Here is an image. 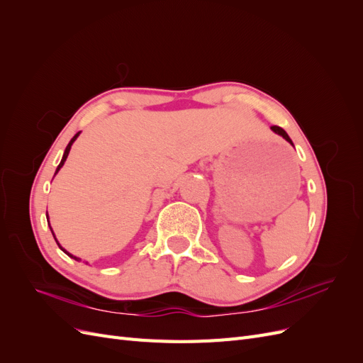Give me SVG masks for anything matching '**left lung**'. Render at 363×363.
<instances>
[{"instance_id": "obj_1", "label": "left lung", "mask_w": 363, "mask_h": 363, "mask_svg": "<svg viewBox=\"0 0 363 363\" xmlns=\"http://www.w3.org/2000/svg\"><path fill=\"white\" fill-rule=\"evenodd\" d=\"M271 130H272V131H276V133H277V135H280V136H281L283 139H286V140L289 142V144H292V140H291V138L288 136V133H286V131H284V130H283L281 127H279V125H272V127H271Z\"/></svg>"}]
</instances>
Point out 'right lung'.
<instances>
[{
    "label": "right lung",
    "instance_id": "1",
    "mask_svg": "<svg viewBox=\"0 0 363 363\" xmlns=\"http://www.w3.org/2000/svg\"><path fill=\"white\" fill-rule=\"evenodd\" d=\"M79 135H80V133H77V135H75V136H74V138H72V139H71V140H69V144H68V147H67V150H65V152H63V157H62V162H60V163H59V167H57V169H56V174H57V172H59V169H60V168H62V167H63V163H65V160H67V157H68V155H69V150H71V145H72V144H74V140H75V139H77V136H79ZM50 228H51V227H50ZM51 233H52V230H51ZM52 236H54V233H52ZM54 239H56V238H54ZM56 242H57V240H56ZM57 245H59V248H60V250H63V248H62V247H60V244H59V242H57ZM63 252H67V255H68V256H69V257H72V259H75V260H77V262H82V259H79V257H75V256H72V255H69V252H68V251H65V250H63Z\"/></svg>",
    "mask_w": 363,
    "mask_h": 363
}]
</instances>
